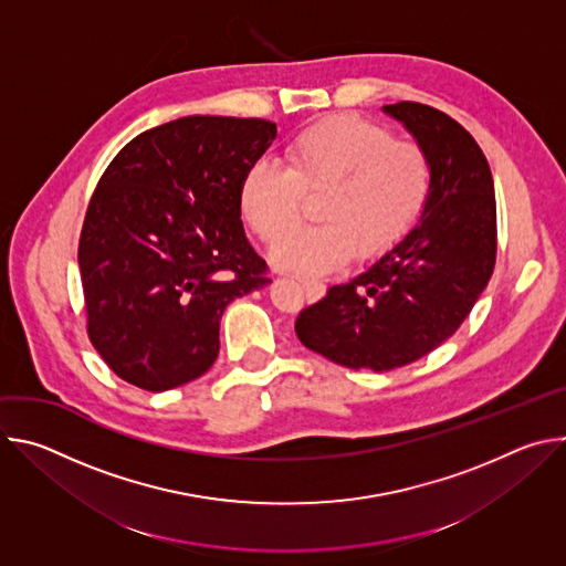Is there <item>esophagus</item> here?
<instances>
[{"instance_id": "esophagus-1", "label": "esophagus", "mask_w": 566, "mask_h": 566, "mask_svg": "<svg viewBox=\"0 0 566 566\" xmlns=\"http://www.w3.org/2000/svg\"><path fill=\"white\" fill-rule=\"evenodd\" d=\"M300 284H302V289H304V293H306V297H319V293H322V286L319 282H313V280H300Z\"/></svg>"}]
</instances>
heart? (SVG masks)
<instances>
[{
	"instance_id": "b5f03b06",
	"label": "heart",
	"mask_w": 566,
	"mask_h": 566,
	"mask_svg": "<svg viewBox=\"0 0 566 566\" xmlns=\"http://www.w3.org/2000/svg\"><path fill=\"white\" fill-rule=\"evenodd\" d=\"M434 184L423 145L394 138L360 116H332L297 132L284 147V168L260 158L239 181V208L264 244H275L301 220L305 197L321 195L322 224L282 241L273 264L322 275L396 247L423 214Z\"/></svg>"
}]
</instances>
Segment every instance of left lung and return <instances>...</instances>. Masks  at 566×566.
Masks as SVG:
<instances>
[{
  "mask_svg": "<svg viewBox=\"0 0 566 566\" xmlns=\"http://www.w3.org/2000/svg\"><path fill=\"white\" fill-rule=\"evenodd\" d=\"M382 112L406 125L432 160L428 206L391 251L295 319L304 347L374 371L410 365L448 340L497 258L495 186L476 140L430 105L402 101Z\"/></svg>",
  "mask_w": 566,
  "mask_h": 566,
  "instance_id": "8db88e82",
  "label": "left lung"
}]
</instances>
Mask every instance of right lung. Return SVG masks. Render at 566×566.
Here are the masks:
<instances>
[{
    "label": "right lung",
    "mask_w": 566,
    "mask_h": 566,
    "mask_svg": "<svg viewBox=\"0 0 566 566\" xmlns=\"http://www.w3.org/2000/svg\"><path fill=\"white\" fill-rule=\"evenodd\" d=\"M275 123L186 116L132 138L92 195L77 264L87 334L123 380L166 391L206 374L219 319L266 286L241 226L239 181Z\"/></svg>",
    "instance_id": "obj_1"
}]
</instances>
